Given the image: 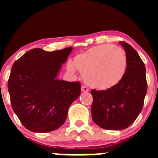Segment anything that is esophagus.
<instances>
[{
    "instance_id": "1",
    "label": "esophagus",
    "mask_w": 158,
    "mask_h": 158,
    "mask_svg": "<svg viewBox=\"0 0 158 158\" xmlns=\"http://www.w3.org/2000/svg\"><path fill=\"white\" fill-rule=\"evenodd\" d=\"M89 91V89L86 87L85 85H82L81 86V92H84V93H86V92Z\"/></svg>"
}]
</instances>
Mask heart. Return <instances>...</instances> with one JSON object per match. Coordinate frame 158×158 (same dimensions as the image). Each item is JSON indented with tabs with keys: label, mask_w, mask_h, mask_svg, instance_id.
<instances>
[{
	"label": "heart",
	"mask_w": 158,
	"mask_h": 158,
	"mask_svg": "<svg viewBox=\"0 0 158 158\" xmlns=\"http://www.w3.org/2000/svg\"><path fill=\"white\" fill-rule=\"evenodd\" d=\"M71 72L77 69L91 88L108 90L122 81L127 69V58L123 49L110 44L95 46L77 54L73 63H68Z\"/></svg>",
	"instance_id": "heart-1"
}]
</instances>
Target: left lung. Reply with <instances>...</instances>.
<instances>
[{
	"mask_svg": "<svg viewBox=\"0 0 158 158\" xmlns=\"http://www.w3.org/2000/svg\"><path fill=\"white\" fill-rule=\"evenodd\" d=\"M119 43L127 58V69L123 79L108 90L91 91L93 119L106 130H123L133 123L142 111L147 92L144 62L131 45Z\"/></svg>",
	"mask_w": 158,
	"mask_h": 158,
	"instance_id": "left-lung-1",
	"label": "left lung"
}]
</instances>
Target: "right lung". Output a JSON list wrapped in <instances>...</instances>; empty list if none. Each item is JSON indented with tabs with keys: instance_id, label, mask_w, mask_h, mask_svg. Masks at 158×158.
I'll use <instances>...</instances> for the list:
<instances>
[{
	"instance_id": "add662e5",
	"label": "right lung",
	"mask_w": 158,
	"mask_h": 158,
	"mask_svg": "<svg viewBox=\"0 0 158 158\" xmlns=\"http://www.w3.org/2000/svg\"><path fill=\"white\" fill-rule=\"evenodd\" d=\"M72 50L32 49L12 65L8 81L11 104L29 131L46 133L59 128L70 104L80 96V82L57 79Z\"/></svg>"
}]
</instances>
